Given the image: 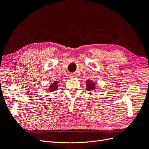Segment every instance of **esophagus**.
I'll list each match as a JSON object with an SVG mask.
<instances>
[{
  "label": "esophagus",
  "mask_w": 149,
  "mask_h": 149,
  "mask_svg": "<svg viewBox=\"0 0 149 149\" xmlns=\"http://www.w3.org/2000/svg\"><path fill=\"white\" fill-rule=\"evenodd\" d=\"M74 76H75V75H74V74H70V76H71V78H74Z\"/></svg>",
  "instance_id": "34e87169"
}]
</instances>
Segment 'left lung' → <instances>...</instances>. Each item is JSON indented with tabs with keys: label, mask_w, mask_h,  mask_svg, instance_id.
Returning <instances> with one entry per match:
<instances>
[{
	"label": "left lung",
	"mask_w": 149,
	"mask_h": 149,
	"mask_svg": "<svg viewBox=\"0 0 149 149\" xmlns=\"http://www.w3.org/2000/svg\"><path fill=\"white\" fill-rule=\"evenodd\" d=\"M86 89L87 90H88V91H92V90H94L96 89V83H94V82H92L91 81H86Z\"/></svg>",
	"instance_id": "1"
}]
</instances>
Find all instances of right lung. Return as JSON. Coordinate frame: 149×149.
Masks as SVG:
<instances>
[{
	"instance_id": "right-lung-1",
	"label": "right lung",
	"mask_w": 149,
	"mask_h": 149,
	"mask_svg": "<svg viewBox=\"0 0 149 149\" xmlns=\"http://www.w3.org/2000/svg\"><path fill=\"white\" fill-rule=\"evenodd\" d=\"M58 83H59V81H55L53 83H52L50 85V86L49 87V89H48L49 91V92H53V91H55V90H56L58 88V86L57 85V84Z\"/></svg>"
}]
</instances>
